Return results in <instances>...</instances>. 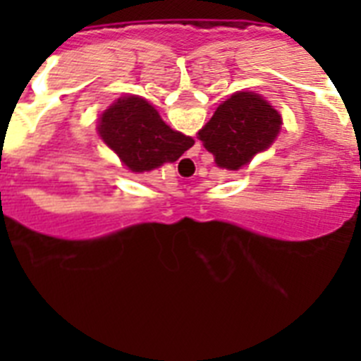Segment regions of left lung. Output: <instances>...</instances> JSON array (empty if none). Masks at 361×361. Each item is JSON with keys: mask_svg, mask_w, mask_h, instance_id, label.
Masks as SVG:
<instances>
[{"mask_svg": "<svg viewBox=\"0 0 361 361\" xmlns=\"http://www.w3.org/2000/svg\"><path fill=\"white\" fill-rule=\"evenodd\" d=\"M280 114L253 92H238L220 104L199 132L204 148L226 170H238L275 141Z\"/></svg>", "mask_w": 361, "mask_h": 361, "instance_id": "8db88e82", "label": "left lung"}]
</instances>
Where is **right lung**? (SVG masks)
Here are the masks:
<instances>
[{
	"mask_svg": "<svg viewBox=\"0 0 361 361\" xmlns=\"http://www.w3.org/2000/svg\"><path fill=\"white\" fill-rule=\"evenodd\" d=\"M99 133L132 171H149L173 162L193 146L191 137L173 130L141 97H123L101 117Z\"/></svg>",
	"mask_w": 361,
	"mask_h": 361,
	"instance_id": "right-lung-1",
	"label": "right lung"
}]
</instances>
